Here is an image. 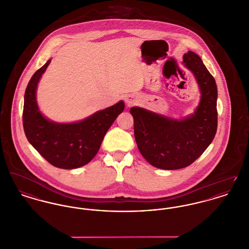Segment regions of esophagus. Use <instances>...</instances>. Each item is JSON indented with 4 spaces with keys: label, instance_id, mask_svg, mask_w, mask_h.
Listing matches in <instances>:
<instances>
[{
    "label": "esophagus",
    "instance_id": "1",
    "mask_svg": "<svg viewBox=\"0 0 249 249\" xmlns=\"http://www.w3.org/2000/svg\"><path fill=\"white\" fill-rule=\"evenodd\" d=\"M126 103L128 106H132L136 103V98L134 96H129L126 97Z\"/></svg>",
    "mask_w": 249,
    "mask_h": 249
}]
</instances>
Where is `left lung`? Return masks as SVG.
Instances as JSON below:
<instances>
[{
  "mask_svg": "<svg viewBox=\"0 0 249 249\" xmlns=\"http://www.w3.org/2000/svg\"><path fill=\"white\" fill-rule=\"evenodd\" d=\"M185 66L193 73L201 92L194 114L183 119L133 107L135 141L142 156L153 167L178 170L192 164L211 145L217 131V86L201 57L189 51Z\"/></svg>",
  "mask_w": 249,
  "mask_h": 249,
  "instance_id": "left-lung-1",
  "label": "left lung"
}]
</instances>
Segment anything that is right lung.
<instances>
[{"label": "right lung", "instance_id": "right-lung-1", "mask_svg": "<svg viewBox=\"0 0 249 249\" xmlns=\"http://www.w3.org/2000/svg\"><path fill=\"white\" fill-rule=\"evenodd\" d=\"M50 62L51 59L35 72L26 87L22 112L24 134L51 165L59 169H77L96 156L105 134L125 105L119 101L74 123H57L47 119L38 110L36 91L39 78Z\"/></svg>", "mask_w": 249, "mask_h": 249}]
</instances>
